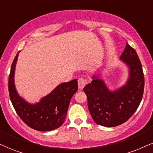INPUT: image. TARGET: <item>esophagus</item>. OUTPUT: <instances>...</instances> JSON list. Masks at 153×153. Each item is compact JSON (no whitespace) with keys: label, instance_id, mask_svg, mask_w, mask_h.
I'll return each mask as SVG.
<instances>
[{"label":"esophagus","instance_id":"1","mask_svg":"<svg viewBox=\"0 0 153 153\" xmlns=\"http://www.w3.org/2000/svg\"><path fill=\"white\" fill-rule=\"evenodd\" d=\"M85 84H86V81L84 78L81 77V78L79 79L78 85H79V89H82V88L84 87V86H85Z\"/></svg>","mask_w":153,"mask_h":153}]
</instances>
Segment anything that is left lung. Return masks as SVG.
I'll use <instances>...</instances> for the list:
<instances>
[{"instance_id":"8db88e82","label":"left lung","mask_w":153,"mask_h":153,"mask_svg":"<svg viewBox=\"0 0 153 153\" xmlns=\"http://www.w3.org/2000/svg\"><path fill=\"white\" fill-rule=\"evenodd\" d=\"M130 69L126 85L111 92L104 82L94 76L84 88L88 108L94 122L105 127H115L127 121L138 108L144 91V74L135 50L126 43L120 57Z\"/></svg>"}]
</instances>
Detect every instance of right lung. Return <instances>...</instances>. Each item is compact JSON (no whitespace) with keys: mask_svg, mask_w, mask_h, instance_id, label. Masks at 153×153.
Segmentation results:
<instances>
[{"mask_svg":"<svg viewBox=\"0 0 153 153\" xmlns=\"http://www.w3.org/2000/svg\"><path fill=\"white\" fill-rule=\"evenodd\" d=\"M18 53L11 65L8 79L10 99L16 113L26 125L38 131H50L65 122L70 100L78 90L77 79L62 83L36 104H30L19 97L14 84V73Z\"/></svg>","mask_w":153,"mask_h":153,"instance_id":"obj_1","label":"right lung"}]
</instances>
